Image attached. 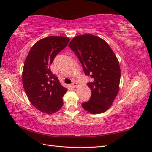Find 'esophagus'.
Instances as JSON below:
<instances>
[{"mask_svg": "<svg viewBox=\"0 0 152 152\" xmlns=\"http://www.w3.org/2000/svg\"><path fill=\"white\" fill-rule=\"evenodd\" d=\"M71 86H72V88H77V87H78V83H77L76 82H73L72 84H71Z\"/></svg>", "mask_w": 152, "mask_h": 152, "instance_id": "obj_1", "label": "esophagus"}]
</instances>
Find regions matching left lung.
<instances>
[{
  "label": "left lung",
  "instance_id": "1",
  "mask_svg": "<svg viewBox=\"0 0 152 152\" xmlns=\"http://www.w3.org/2000/svg\"><path fill=\"white\" fill-rule=\"evenodd\" d=\"M81 63L85 74L93 78L88 83L91 91L83 108L93 114L103 113L112 106L119 89V61L108 44L91 34L76 36L69 44Z\"/></svg>",
  "mask_w": 152,
  "mask_h": 152
}]
</instances>
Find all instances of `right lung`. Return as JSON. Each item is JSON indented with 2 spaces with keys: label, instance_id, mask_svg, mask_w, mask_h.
I'll use <instances>...</instances> for the list:
<instances>
[{
  "label": "right lung",
  "instance_id": "right-lung-1",
  "mask_svg": "<svg viewBox=\"0 0 152 152\" xmlns=\"http://www.w3.org/2000/svg\"><path fill=\"white\" fill-rule=\"evenodd\" d=\"M70 40L65 37L50 36L38 40L25 59L22 72L23 86L34 108L47 114L59 111L67 89L50 69L55 57Z\"/></svg>",
  "mask_w": 152,
  "mask_h": 152
}]
</instances>
